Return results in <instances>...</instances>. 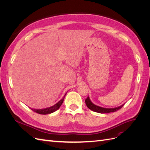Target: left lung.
Listing matches in <instances>:
<instances>
[{"instance_id": "obj_1", "label": "left lung", "mask_w": 150, "mask_h": 150, "mask_svg": "<svg viewBox=\"0 0 150 150\" xmlns=\"http://www.w3.org/2000/svg\"><path fill=\"white\" fill-rule=\"evenodd\" d=\"M86 104L87 107L90 109L91 110H92L94 112H99V113H109V112H115L117 110H120L122 106H123L124 104H122V105L118 106V107H116V108H103L101 106H99L96 105V104H93L91 101L90 100L89 97L88 96L86 99L85 100Z\"/></svg>"}]
</instances>
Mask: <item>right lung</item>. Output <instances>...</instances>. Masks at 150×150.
I'll return each mask as SVG.
<instances>
[{
	"instance_id": "1",
	"label": "right lung",
	"mask_w": 150,
	"mask_h": 150,
	"mask_svg": "<svg viewBox=\"0 0 150 150\" xmlns=\"http://www.w3.org/2000/svg\"><path fill=\"white\" fill-rule=\"evenodd\" d=\"M66 94L64 95V98L61 99L59 101L57 102L56 104H54V105L52 106L46 108H44V109H40V110H39H39H37V109H32L31 108V110L34 111L35 112L39 113V114H40V115L51 114V113H52L54 112H55L56 111H57L58 109L60 108V106H61V104H62L63 101H64V99Z\"/></svg>"
}]
</instances>
